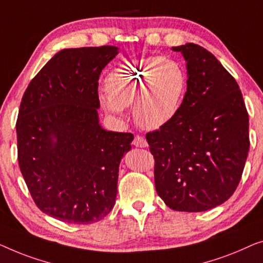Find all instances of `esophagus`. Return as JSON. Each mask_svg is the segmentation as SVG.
Listing matches in <instances>:
<instances>
[{"mask_svg":"<svg viewBox=\"0 0 263 263\" xmlns=\"http://www.w3.org/2000/svg\"><path fill=\"white\" fill-rule=\"evenodd\" d=\"M132 144L135 146H137V147H145V146H147L146 139L143 138V137H140V136H136L135 139H133Z\"/></svg>","mask_w":263,"mask_h":263,"instance_id":"34e87169","label":"esophagus"}]
</instances>
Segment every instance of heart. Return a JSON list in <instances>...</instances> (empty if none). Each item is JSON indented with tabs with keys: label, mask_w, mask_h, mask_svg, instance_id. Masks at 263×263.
<instances>
[{
	"label": "heart",
	"mask_w": 263,
	"mask_h": 263,
	"mask_svg": "<svg viewBox=\"0 0 263 263\" xmlns=\"http://www.w3.org/2000/svg\"><path fill=\"white\" fill-rule=\"evenodd\" d=\"M108 95L101 96L107 112L120 114L132 106L135 121L146 130L169 124L182 106L187 89L183 69L172 58L153 56L121 64L106 77Z\"/></svg>",
	"instance_id": "1"
}]
</instances>
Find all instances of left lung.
Wrapping results in <instances>:
<instances>
[{
  "instance_id": "obj_1",
  "label": "left lung",
  "mask_w": 263,
  "mask_h": 263,
  "mask_svg": "<svg viewBox=\"0 0 263 263\" xmlns=\"http://www.w3.org/2000/svg\"><path fill=\"white\" fill-rule=\"evenodd\" d=\"M186 59L187 91L177 116L146 133L155 187L175 211L223 204L241 181L249 151V117L236 80L197 44L173 47Z\"/></svg>"
}]
</instances>
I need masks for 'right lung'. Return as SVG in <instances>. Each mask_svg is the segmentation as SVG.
<instances>
[{
  "label": "right lung",
  "instance_id": "1",
  "mask_svg": "<svg viewBox=\"0 0 263 263\" xmlns=\"http://www.w3.org/2000/svg\"><path fill=\"white\" fill-rule=\"evenodd\" d=\"M116 46L65 49L46 63L22 96L17 161L40 211L70 224H91L116 204L119 164L132 133L99 124V77Z\"/></svg>",
  "mask_w": 263,
  "mask_h": 263
}]
</instances>
